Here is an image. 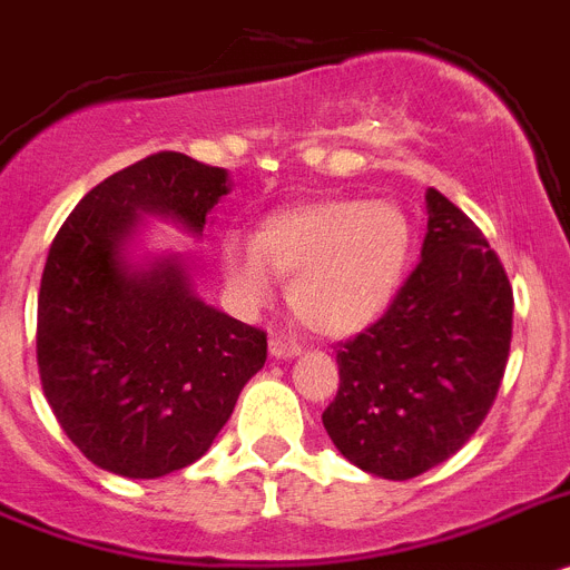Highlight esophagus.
<instances>
[{"instance_id":"esophagus-1","label":"esophagus","mask_w":570,"mask_h":570,"mask_svg":"<svg viewBox=\"0 0 570 570\" xmlns=\"http://www.w3.org/2000/svg\"><path fill=\"white\" fill-rule=\"evenodd\" d=\"M269 353L275 358H293V356H298V353H301V344L289 342V338H284V336H272L269 338Z\"/></svg>"}]
</instances>
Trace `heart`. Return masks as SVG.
I'll return each mask as SVG.
<instances>
[{
	"mask_svg": "<svg viewBox=\"0 0 570 570\" xmlns=\"http://www.w3.org/2000/svg\"><path fill=\"white\" fill-rule=\"evenodd\" d=\"M409 257V214L362 196L295 205L263 219L255 240L223 243L234 293L263 304L275 293V275L293 277L289 307L322 336H351L374 324L403 284Z\"/></svg>",
	"mask_w": 570,
	"mask_h": 570,
	"instance_id": "obj_1",
	"label": "heart"
}]
</instances>
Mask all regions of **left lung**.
<instances>
[{
    "instance_id": "1",
    "label": "left lung",
    "mask_w": 570,
    "mask_h": 570,
    "mask_svg": "<svg viewBox=\"0 0 570 570\" xmlns=\"http://www.w3.org/2000/svg\"><path fill=\"white\" fill-rule=\"evenodd\" d=\"M423 257L389 309L338 342L322 420L358 470L409 481L452 458L490 414L513 338V286L481 228L429 188Z\"/></svg>"
}]
</instances>
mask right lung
<instances>
[{"label": "right lung", "instance_id": "obj_1", "mask_svg": "<svg viewBox=\"0 0 570 570\" xmlns=\"http://www.w3.org/2000/svg\"><path fill=\"white\" fill-rule=\"evenodd\" d=\"M223 194V167L153 153L95 185L51 243L37 298L42 394L100 470L161 478L199 461L266 362V333L196 298L176 257L124 263L138 214L203 234Z\"/></svg>", "mask_w": 570, "mask_h": 570}]
</instances>
